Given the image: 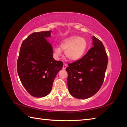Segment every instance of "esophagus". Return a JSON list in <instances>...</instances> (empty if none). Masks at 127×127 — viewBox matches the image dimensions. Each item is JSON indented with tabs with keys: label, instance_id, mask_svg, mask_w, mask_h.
Here are the masks:
<instances>
[{
	"label": "esophagus",
	"instance_id": "34e87169",
	"mask_svg": "<svg viewBox=\"0 0 127 127\" xmlns=\"http://www.w3.org/2000/svg\"><path fill=\"white\" fill-rule=\"evenodd\" d=\"M67 66H68V65L66 64H63V69H65L67 67Z\"/></svg>",
	"mask_w": 127,
	"mask_h": 127
}]
</instances>
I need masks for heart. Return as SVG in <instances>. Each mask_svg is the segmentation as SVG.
Wrapping results in <instances>:
<instances>
[{"instance_id": "obj_1", "label": "heart", "mask_w": 127, "mask_h": 127, "mask_svg": "<svg viewBox=\"0 0 127 127\" xmlns=\"http://www.w3.org/2000/svg\"><path fill=\"white\" fill-rule=\"evenodd\" d=\"M61 48L65 51V54L68 60L77 61L83 57L87 48V42L84 38L78 36H73L62 41ZM56 55L61 56L62 50L60 48L54 50Z\"/></svg>"}]
</instances>
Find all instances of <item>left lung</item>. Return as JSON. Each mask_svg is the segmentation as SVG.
Masks as SVG:
<instances>
[{
  "label": "left lung",
  "instance_id": "obj_1",
  "mask_svg": "<svg viewBox=\"0 0 127 127\" xmlns=\"http://www.w3.org/2000/svg\"><path fill=\"white\" fill-rule=\"evenodd\" d=\"M94 46L78 61L68 64L67 85L69 93L86 99L97 93L104 80L107 55L102 42L93 36Z\"/></svg>",
  "mask_w": 127,
  "mask_h": 127
}]
</instances>
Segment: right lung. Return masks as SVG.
Listing matches in <instances>:
<instances>
[{
    "mask_svg": "<svg viewBox=\"0 0 127 127\" xmlns=\"http://www.w3.org/2000/svg\"><path fill=\"white\" fill-rule=\"evenodd\" d=\"M51 31L33 32L23 41L17 68L23 87L31 96L45 97L50 93L56 76L63 67L55 61L53 48L46 37Z\"/></svg>",
    "mask_w": 127,
    "mask_h": 127,
    "instance_id": "add662e5",
    "label": "right lung"
}]
</instances>
